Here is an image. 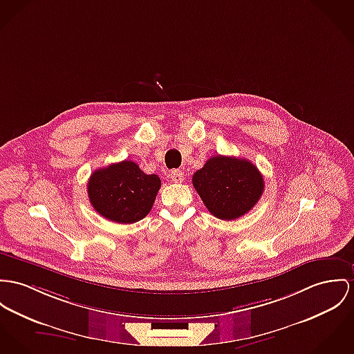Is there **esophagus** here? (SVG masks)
Here are the masks:
<instances>
[{
	"instance_id": "34e87169",
	"label": "esophagus",
	"mask_w": 354,
	"mask_h": 354,
	"mask_svg": "<svg viewBox=\"0 0 354 354\" xmlns=\"http://www.w3.org/2000/svg\"><path fill=\"white\" fill-rule=\"evenodd\" d=\"M169 178L174 183H182L185 180V174L180 169H172L169 174Z\"/></svg>"
}]
</instances>
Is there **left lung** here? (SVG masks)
<instances>
[{
	"instance_id": "left-lung-1",
	"label": "left lung",
	"mask_w": 354,
	"mask_h": 354,
	"mask_svg": "<svg viewBox=\"0 0 354 354\" xmlns=\"http://www.w3.org/2000/svg\"><path fill=\"white\" fill-rule=\"evenodd\" d=\"M194 189L214 217L233 221L246 214L261 198L264 179L249 160L213 156L192 176Z\"/></svg>"
}]
</instances>
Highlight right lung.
I'll use <instances>...</instances> for the list:
<instances>
[{"label": "right lung", "mask_w": 354, "mask_h": 354, "mask_svg": "<svg viewBox=\"0 0 354 354\" xmlns=\"http://www.w3.org/2000/svg\"><path fill=\"white\" fill-rule=\"evenodd\" d=\"M160 178L147 175L135 162L124 160L95 169L87 183L94 210L117 223H135L145 217L160 190Z\"/></svg>", "instance_id": "1"}]
</instances>
